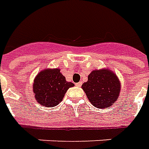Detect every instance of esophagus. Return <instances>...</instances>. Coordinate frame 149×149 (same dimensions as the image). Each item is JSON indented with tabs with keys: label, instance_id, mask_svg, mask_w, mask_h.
Masks as SVG:
<instances>
[{
	"label": "esophagus",
	"instance_id": "1",
	"mask_svg": "<svg viewBox=\"0 0 149 149\" xmlns=\"http://www.w3.org/2000/svg\"><path fill=\"white\" fill-rule=\"evenodd\" d=\"M75 86H82V82H79V83H75Z\"/></svg>",
	"mask_w": 149,
	"mask_h": 149
}]
</instances>
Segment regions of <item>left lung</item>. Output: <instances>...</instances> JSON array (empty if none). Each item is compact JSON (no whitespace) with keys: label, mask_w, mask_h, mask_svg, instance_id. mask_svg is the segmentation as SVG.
<instances>
[{"label":"left lung","mask_w":149,"mask_h":149,"mask_svg":"<svg viewBox=\"0 0 149 149\" xmlns=\"http://www.w3.org/2000/svg\"><path fill=\"white\" fill-rule=\"evenodd\" d=\"M82 86L90 102L98 108L109 107L120 95L119 79L109 70H93Z\"/></svg>","instance_id":"obj_1"}]
</instances>
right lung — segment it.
I'll return each mask as SVG.
<instances>
[{"mask_svg": "<svg viewBox=\"0 0 149 149\" xmlns=\"http://www.w3.org/2000/svg\"><path fill=\"white\" fill-rule=\"evenodd\" d=\"M74 86V83L66 82L59 69L45 70L35 78L33 91L41 105L51 107L57 106L63 100L66 91Z\"/></svg>", "mask_w": 149, "mask_h": 149, "instance_id": "1", "label": "right lung"}]
</instances>
